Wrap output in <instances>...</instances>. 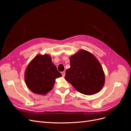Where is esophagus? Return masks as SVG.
<instances>
[{
    "instance_id": "esophagus-1",
    "label": "esophagus",
    "mask_w": 131,
    "mask_h": 131,
    "mask_svg": "<svg viewBox=\"0 0 131 131\" xmlns=\"http://www.w3.org/2000/svg\"><path fill=\"white\" fill-rule=\"evenodd\" d=\"M61 74H62L63 77H64V76H65V74H66L65 72H61Z\"/></svg>"
}]
</instances>
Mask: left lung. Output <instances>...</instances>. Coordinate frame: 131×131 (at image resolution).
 Masks as SVG:
<instances>
[{
  "mask_svg": "<svg viewBox=\"0 0 131 131\" xmlns=\"http://www.w3.org/2000/svg\"><path fill=\"white\" fill-rule=\"evenodd\" d=\"M70 68L65 79L79 92L91 95L101 90L105 82L101 64L93 55L80 50L70 57Z\"/></svg>",
  "mask_w": 131,
  "mask_h": 131,
  "instance_id": "left-lung-1",
  "label": "left lung"
}]
</instances>
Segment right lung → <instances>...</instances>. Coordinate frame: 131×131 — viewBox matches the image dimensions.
Returning <instances> with one entry per match:
<instances>
[{"label": "right lung", "instance_id": "obj_1", "mask_svg": "<svg viewBox=\"0 0 131 131\" xmlns=\"http://www.w3.org/2000/svg\"><path fill=\"white\" fill-rule=\"evenodd\" d=\"M48 54L38 55L27 67L25 82L33 92L45 94L52 89L55 79L62 77Z\"/></svg>", "mask_w": 131, "mask_h": 131}]
</instances>
